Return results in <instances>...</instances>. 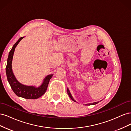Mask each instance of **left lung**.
I'll return each instance as SVG.
<instances>
[{"instance_id": "left-lung-1", "label": "left lung", "mask_w": 131, "mask_h": 131, "mask_svg": "<svg viewBox=\"0 0 131 131\" xmlns=\"http://www.w3.org/2000/svg\"><path fill=\"white\" fill-rule=\"evenodd\" d=\"M67 93H68V94L69 95V97H70L71 99H72V100L73 101L76 102V101H75L74 100V98H73V97H72V94H71V93H70V91H69L68 88L67 89ZM98 103V102H94V103H91V104H87L86 105H91V104H92V105H94V104H97Z\"/></svg>"}]
</instances>
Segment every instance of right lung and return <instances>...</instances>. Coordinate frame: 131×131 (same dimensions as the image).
<instances>
[{"instance_id": "right-lung-1", "label": "right lung", "mask_w": 131, "mask_h": 131, "mask_svg": "<svg viewBox=\"0 0 131 131\" xmlns=\"http://www.w3.org/2000/svg\"><path fill=\"white\" fill-rule=\"evenodd\" d=\"M23 38L24 37H22L18 39L9 52L6 67V73L7 80H8L11 88L17 96L26 99H31V100L34 99H34H37L40 97L46 92L50 79L52 77L53 74L47 75L45 78L42 85L39 88L22 85L16 80L13 74V70H12V60H13L15 47Z\"/></svg>"}]
</instances>
